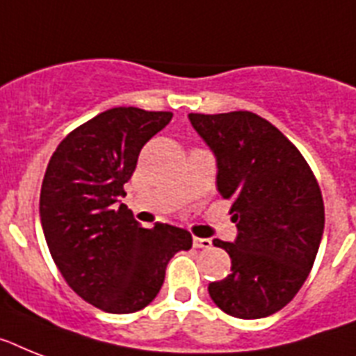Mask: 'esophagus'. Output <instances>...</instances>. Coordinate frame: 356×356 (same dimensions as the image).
<instances>
[{
  "instance_id": "34e87169",
  "label": "esophagus",
  "mask_w": 356,
  "mask_h": 356,
  "mask_svg": "<svg viewBox=\"0 0 356 356\" xmlns=\"http://www.w3.org/2000/svg\"><path fill=\"white\" fill-rule=\"evenodd\" d=\"M193 247H195V248H210V247H212V239L193 238Z\"/></svg>"
}]
</instances>
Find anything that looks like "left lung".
Returning <instances> with one entry per match:
<instances>
[{
  "mask_svg": "<svg viewBox=\"0 0 356 356\" xmlns=\"http://www.w3.org/2000/svg\"><path fill=\"white\" fill-rule=\"evenodd\" d=\"M218 159V190L230 199L234 243L213 239L232 261L208 285L221 311L236 318L278 313L307 280L323 234L318 181L298 148L250 111L188 115Z\"/></svg>",
  "mask_w": 356,
  "mask_h": 356,
  "instance_id": "1",
  "label": "left lung"
}]
</instances>
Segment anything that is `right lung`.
I'll use <instances>...</instances> for the list:
<instances>
[{"label": "right lung", "mask_w": 356, "mask_h": 356, "mask_svg": "<svg viewBox=\"0 0 356 356\" xmlns=\"http://www.w3.org/2000/svg\"><path fill=\"white\" fill-rule=\"evenodd\" d=\"M170 111L113 108L69 133L49 161L40 218L49 252L74 293L106 313L140 311L157 296L166 265L192 248L184 228H143L120 197L138 153Z\"/></svg>", "instance_id": "right-lung-1"}]
</instances>
